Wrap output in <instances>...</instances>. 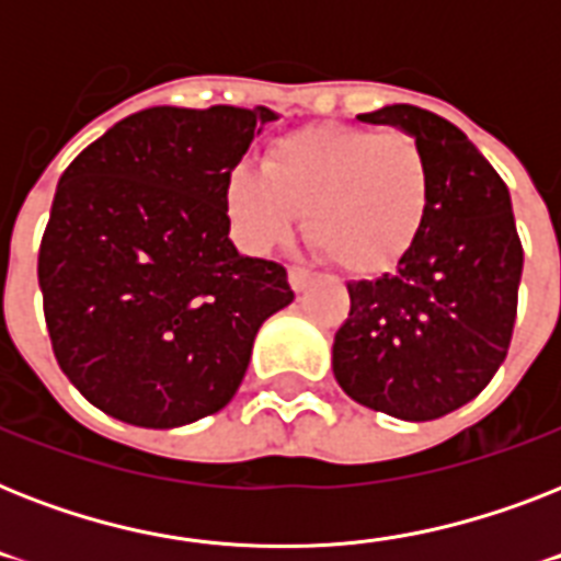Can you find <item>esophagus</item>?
I'll use <instances>...</instances> for the list:
<instances>
[{
	"label": "esophagus",
	"instance_id": "obj_1",
	"mask_svg": "<svg viewBox=\"0 0 561 561\" xmlns=\"http://www.w3.org/2000/svg\"><path fill=\"white\" fill-rule=\"evenodd\" d=\"M314 279V273L308 271V267H290L288 271V282H290V288L297 290H306L308 288V282Z\"/></svg>",
	"mask_w": 561,
	"mask_h": 561
}]
</instances>
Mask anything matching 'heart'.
<instances>
[{"label": "heart", "instance_id": "b5f03b06", "mask_svg": "<svg viewBox=\"0 0 561 561\" xmlns=\"http://www.w3.org/2000/svg\"><path fill=\"white\" fill-rule=\"evenodd\" d=\"M431 188L425 148L404 130L302 127L273 139L264 171H229L224 209L238 241L255 253L288 241L306 211L317 250L343 271L378 273L419 238Z\"/></svg>", "mask_w": 561, "mask_h": 561}]
</instances>
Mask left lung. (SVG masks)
<instances>
[{"label": "left lung", "instance_id": "8db88e82", "mask_svg": "<svg viewBox=\"0 0 561 561\" xmlns=\"http://www.w3.org/2000/svg\"><path fill=\"white\" fill-rule=\"evenodd\" d=\"M392 125L427 153L431 209L390 273L350 282L332 369L343 392L404 422H431L469 404L513 341L524 250L510 188L469 136L413 104L358 116Z\"/></svg>", "mask_w": 561, "mask_h": 561}]
</instances>
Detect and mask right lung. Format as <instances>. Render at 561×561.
Here are the masks:
<instances>
[{
	"label": "right lung",
	"instance_id": "obj_1",
	"mask_svg": "<svg viewBox=\"0 0 561 561\" xmlns=\"http://www.w3.org/2000/svg\"><path fill=\"white\" fill-rule=\"evenodd\" d=\"M267 107H148L83 148L57 183L37 259L51 350L107 416L180 427L241 387L285 267L229 241L224 183Z\"/></svg>",
	"mask_w": 561,
	"mask_h": 561
}]
</instances>
